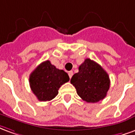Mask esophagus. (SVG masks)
I'll list each match as a JSON object with an SVG mask.
<instances>
[{
	"mask_svg": "<svg viewBox=\"0 0 135 135\" xmlns=\"http://www.w3.org/2000/svg\"><path fill=\"white\" fill-rule=\"evenodd\" d=\"M69 78H71V76H73V71H69Z\"/></svg>",
	"mask_w": 135,
	"mask_h": 135,
	"instance_id": "34e87169",
	"label": "esophagus"
}]
</instances>
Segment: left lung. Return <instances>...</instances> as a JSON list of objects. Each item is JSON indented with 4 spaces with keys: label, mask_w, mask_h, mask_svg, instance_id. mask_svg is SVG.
Masks as SVG:
<instances>
[{
    "label": "left lung",
    "mask_w": 135,
    "mask_h": 135,
    "mask_svg": "<svg viewBox=\"0 0 135 135\" xmlns=\"http://www.w3.org/2000/svg\"><path fill=\"white\" fill-rule=\"evenodd\" d=\"M71 83L83 100L97 103L104 98L110 88L107 72L98 64L86 59L79 66V72L74 74Z\"/></svg>",
    "instance_id": "obj_1"
}]
</instances>
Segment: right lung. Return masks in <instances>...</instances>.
Wrapping results in <instances>:
<instances>
[{
    "label": "right lung",
    "instance_id": "add662e5",
    "mask_svg": "<svg viewBox=\"0 0 135 135\" xmlns=\"http://www.w3.org/2000/svg\"><path fill=\"white\" fill-rule=\"evenodd\" d=\"M69 81L66 72L45 61L39 65L30 75V85L40 101H49L59 93L62 85Z\"/></svg>",
    "mask_w": 135,
    "mask_h": 135
}]
</instances>
